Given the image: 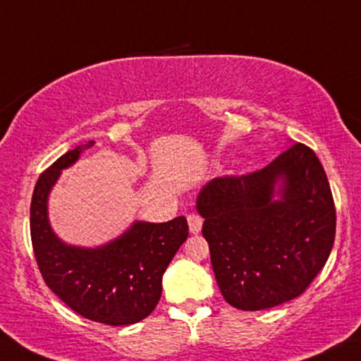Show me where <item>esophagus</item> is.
Here are the masks:
<instances>
[{
  "instance_id": "1",
  "label": "esophagus",
  "mask_w": 361,
  "mask_h": 361,
  "mask_svg": "<svg viewBox=\"0 0 361 361\" xmlns=\"http://www.w3.org/2000/svg\"><path fill=\"white\" fill-rule=\"evenodd\" d=\"M186 219H188L190 233H192V234L200 233V231H202V224H204V219H202L198 214H190Z\"/></svg>"
}]
</instances>
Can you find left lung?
<instances>
[{"label":"left lung","instance_id":"obj_1","mask_svg":"<svg viewBox=\"0 0 361 361\" xmlns=\"http://www.w3.org/2000/svg\"><path fill=\"white\" fill-rule=\"evenodd\" d=\"M197 210L215 280L235 309H270L299 297L333 250V193L305 144H292L258 171L214 178L198 193Z\"/></svg>","mask_w":361,"mask_h":361}]
</instances>
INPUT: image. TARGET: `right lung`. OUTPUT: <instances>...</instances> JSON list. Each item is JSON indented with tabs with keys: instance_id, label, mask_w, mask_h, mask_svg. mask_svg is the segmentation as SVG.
<instances>
[{
	"instance_id": "obj_1",
	"label": "right lung",
	"mask_w": 361,
	"mask_h": 361,
	"mask_svg": "<svg viewBox=\"0 0 361 361\" xmlns=\"http://www.w3.org/2000/svg\"><path fill=\"white\" fill-rule=\"evenodd\" d=\"M90 146L93 142L85 149ZM81 151L82 146L62 154L37 180L30 205L37 264L47 287L80 316L109 326L135 324L156 309L163 273L188 238V224L183 215L161 224L137 221L100 247L62 243L49 224L47 198L62 169L76 163Z\"/></svg>"
}]
</instances>
